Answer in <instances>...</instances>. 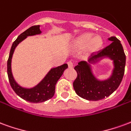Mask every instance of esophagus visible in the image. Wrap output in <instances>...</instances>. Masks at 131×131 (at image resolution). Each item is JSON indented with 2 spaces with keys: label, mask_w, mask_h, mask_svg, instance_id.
Returning <instances> with one entry per match:
<instances>
[{
  "label": "esophagus",
  "mask_w": 131,
  "mask_h": 131,
  "mask_svg": "<svg viewBox=\"0 0 131 131\" xmlns=\"http://www.w3.org/2000/svg\"><path fill=\"white\" fill-rule=\"evenodd\" d=\"M68 68H72L73 67V63H72V61H68Z\"/></svg>",
  "instance_id": "obj_1"
}]
</instances>
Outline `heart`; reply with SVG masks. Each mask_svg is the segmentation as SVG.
<instances>
[{"label":"heart","instance_id":"1","mask_svg":"<svg viewBox=\"0 0 131 131\" xmlns=\"http://www.w3.org/2000/svg\"><path fill=\"white\" fill-rule=\"evenodd\" d=\"M103 45V40L100 36H95L93 38V34L85 33L83 34L75 41V45L80 49L86 47V52L89 54L96 53L101 49Z\"/></svg>","mask_w":131,"mask_h":131}]
</instances>
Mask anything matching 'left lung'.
Returning a JSON list of instances; mask_svg holds the SVG:
<instances>
[{
    "mask_svg": "<svg viewBox=\"0 0 131 131\" xmlns=\"http://www.w3.org/2000/svg\"><path fill=\"white\" fill-rule=\"evenodd\" d=\"M112 43L87 62H80L75 67L77 77L73 87L77 95L88 101H99L110 96L117 89L124 75L126 55L121 42L114 36L107 39ZM104 59L113 61L111 75L105 79H100L93 72L92 64L100 63Z\"/></svg>",
    "mask_w": 131,
    "mask_h": 131,
    "instance_id": "obj_1",
    "label": "left lung"
}]
</instances>
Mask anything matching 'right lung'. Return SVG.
Segmentation results:
<instances>
[{
  "mask_svg": "<svg viewBox=\"0 0 131 131\" xmlns=\"http://www.w3.org/2000/svg\"><path fill=\"white\" fill-rule=\"evenodd\" d=\"M40 28V25L31 26L18 36L12 44L7 61V75L12 89L22 99L34 103H42L54 96L56 82L63 74L65 70L68 68V64L66 63L51 68L42 80L32 87H24L16 82L12 71V59L15 49L19 44L28 37L40 35L42 31Z\"/></svg>",
  "mask_w": 131,
  "mask_h": 131,
  "instance_id": "add662e5",
  "label": "right lung"
}]
</instances>
